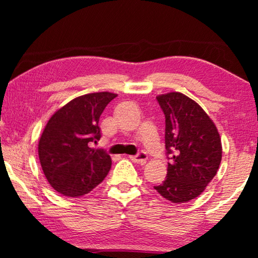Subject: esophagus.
<instances>
[{"label":"esophagus","mask_w":258,"mask_h":258,"mask_svg":"<svg viewBox=\"0 0 258 258\" xmlns=\"http://www.w3.org/2000/svg\"><path fill=\"white\" fill-rule=\"evenodd\" d=\"M130 160H132L133 162H135V163L144 164L148 160V155L146 153H143V151H141L140 154L135 155V156H130Z\"/></svg>","instance_id":"obj_1"}]
</instances>
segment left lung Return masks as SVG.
Segmentation results:
<instances>
[{
	"instance_id": "8db88e82",
	"label": "left lung",
	"mask_w": 258,
	"mask_h": 258,
	"mask_svg": "<svg viewBox=\"0 0 258 258\" xmlns=\"http://www.w3.org/2000/svg\"><path fill=\"white\" fill-rule=\"evenodd\" d=\"M165 116L167 177L154 186L172 203H185L200 196L215 177L222 160L216 125L195 101L181 93L158 95Z\"/></svg>"
}]
</instances>
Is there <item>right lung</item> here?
Returning <instances> with one entry per match:
<instances>
[{
  "label": "right lung",
  "mask_w": 258,
  "mask_h": 258,
  "mask_svg": "<svg viewBox=\"0 0 258 258\" xmlns=\"http://www.w3.org/2000/svg\"><path fill=\"white\" fill-rule=\"evenodd\" d=\"M116 96L108 91L82 95L48 121L38 142V158L49 184L61 195H86L108 175L110 156L90 143L101 139L100 116Z\"/></svg>",
  "instance_id": "add662e5"
}]
</instances>
